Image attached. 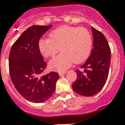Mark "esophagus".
<instances>
[{
    "label": "esophagus",
    "instance_id": "esophagus-1",
    "mask_svg": "<svg viewBox=\"0 0 125 125\" xmlns=\"http://www.w3.org/2000/svg\"><path fill=\"white\" fill-rule=\"evenodd\" d=\"M65 73H66V72H60L59 73L60 76H63V75H64Z\"/></svg>",
    "mask_w": 125,
    "mask_h": 125
}]
</instances>
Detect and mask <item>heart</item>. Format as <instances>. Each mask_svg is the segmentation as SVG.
<instances>
[{
    "instance_id": "b5f03b06",
    "label": "heart",
    "mask_w": 125,
    "mask_h": 125,
    "mask_svg": "<svg viewBox=\"0 0 125 125\" xmlns=\"http://www.w3.org/2000/svg\"><path fill=\"white\" fill-rule=\"evenodd\" d=\"M92 37L83 27L62 26L52 31L49 39L38 41V49L43 57H52L62 52L49 62V67L56 71H64L73 62L80 63L85 60L91 53Z\"/></svg>"
}]
</instances>
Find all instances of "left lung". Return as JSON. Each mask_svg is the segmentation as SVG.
I'll return each instance as SVG.
<instances>
[{"label":"left lung","mask_w":125,"mask_h":125,"mask_svg":"<svg viewBox=\"0 0 125 125\" xmlns=\"http://www.w3.org/2000/svg\"><path fill=\"white\" fill-rule=\"evenodd\" d=\"M94 37L91 55L81 67L83 71L76 70L77 79L73 89L83 96H92L103 89L108 78L111 52L108 42L100 31L92 27Z\"/></svg>","instance_id":"1"}]
</instances>
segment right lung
<instances>
[{
  "label": "right lung",
  "instance_id": "right-lung-1",
  "mask_svg": "<svg viewBox=\"0 0 125 125\" xmlns=\"http://www.w3.org/2000/svg\"><path fill=\"white\" fill-rule=\"evenodd\" d=\"M51 27H29L10 51L9 69L12 82L20 95L33 103H42L50 98L60 77L55 72L42 75L47 63L38 49V41Z\"/></svg>",
  "mask_w": 125,
  "mask_h": 125
}]
</instances>
